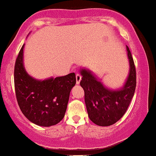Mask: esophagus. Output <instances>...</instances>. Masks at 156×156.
<instances>
[{
  "label": "esophagus",
  "instance_id": "esophagus-1",
  "mask_svg": "<svg viewBox=\"0 0 156 156\" xmlns=\"http://www.w3.org/2000/svg\"><path fill=\"white\" fill-rule=\"evenodd\" d=\"M81 78H82V76L80 75L79 73H76V83H77V84H79V83H80Z\"/></svg>",
  "mask_w": 156,
  "mask_h": 156
}]
</instances>
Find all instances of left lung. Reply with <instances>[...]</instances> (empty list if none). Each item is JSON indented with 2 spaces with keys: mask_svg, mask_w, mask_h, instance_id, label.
<instances>
[{
  "mask_svg": "<svg viewBox=\"0 0 156 156\" xmlns=\"http://www.w3.org/2000/svg\"><path fill=\"white\" fill-rule=\"evenodd\" d=\"M127 48L130 70L124 85L117 90L109 89L88 69H81L80 86L84 91V101L89 119L95 124L110 126L121 119L135 93L136 72L129 48Z\"/></svg>",
  "mask_w": 156,
  "mask_h": 156,
  "instance_id": "1",
  "label": "left lung"
}]
</instances>
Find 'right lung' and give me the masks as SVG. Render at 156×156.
Here are the masks:
<instances>
[{
    "label": "right lung",
    "instance_id": "right-lung-1",
    "mask_svg": "<svg viewBox=\"0 0 156 156\" xmlns=\"http://www.w3.org/2000/svg\"><path fill=\"white\" fill-rule=\"evenodd\" d=\"M24 45L14 68L16 100L22 113L32 123L42 127L56 125L64 118L69 95L76 84L74 73L64 76L38 80L26 73L23 64Z\"/></svg>",
    "mask_w": 156,
    "mask_h": 156
}]
</instances>
